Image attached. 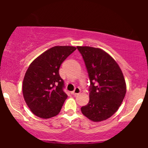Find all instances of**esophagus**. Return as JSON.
Masks as SVG:
<instances>
[{
	"instance_id": "obj_1",
	"label": "esophagus",
	"mask_w": 148,
	"mask_h": 148,
	"mask_svg": "<svg viewBox=\"0 0 148 148\" xmlns=\"http://www.w3.org/2000/svg\"><path fill=\"white\" fill-rule=\"evenodd\" d=\"M80 92H81V89H80V88L76 87L75 89H74V90L73 91V92H71V94H72L73 95H78V94H79Z\"/></svg>"
}]
</instances>
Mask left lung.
<instances>
[{
    "instance_id": "obj_1",
    "label": "left lung",
    "mask_w": 148,
    "mask_h": 148,
    "mask_svg": "<svg viewBox=\"0 0 148 148\" xmlns=\"http://www.w3.org/2000/svg\"><path fill=\"white\" fill-rule=\"evenodd\" d=\"M77 48L84 61L90 81L89 102L82 107V112L94 122L107 120L117 111L126 94L122 70L102 49L90 46Z\"/></svg>"
}]
</instances>
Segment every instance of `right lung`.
<instances>
[{"label": "right lung", "instance_id": "right-lung-1", "mask_svg": "<svg viewBox=\"0 0 148 148\" xmlns=\"http://www.w3.org/2000/svg\"><path fill=\"white\" fill-rule=\"evenodd\" d=\"M77 48L57 46L34 59L28 66L23 82V95L26 104L35 115L44 119L57 115L67 95L59 70L64 61Z\"/></svg>", "mask_w": 148, "mask_h": 148}]
</instances>
